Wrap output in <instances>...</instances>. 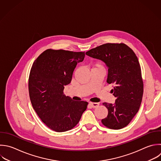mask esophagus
<instances>
[{
	"label": "esophagus",
	"mask_w": 161,
	"mask_h": 161,
	"mask_svg": "<svg viewBox=\"0 0 161 161\" xmlns=\"http://www.w3.org/2000/svg\"><path fill=\"white\" fill-rule=\"evenodd\" d=\"M89 105H90L92 108H95L98 107L99 103H89Z\"/></svg>",
	"instance_id": "1"
}]
</instances>
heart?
<instances>
[{"label":"heart","mask_w":161,"mask_h":161,"mask_svg":"<svg viewBox=\"0 0 161 161\" xmlns=\"http://www.w3.org/2000/svg\"><path fill=\"white\" fill-rule=\"evenodd\" d=\"M94 68H98V69H103V66H102V65H101V64H96V65H95Z\"/></svg>","instance_id":"1"}]
</instances>
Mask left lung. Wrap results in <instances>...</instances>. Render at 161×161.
<instances>
[{
    "mask_svg": "<svg viewBox=\"0 0 161 161\" xmlns=\"http://www.w3.org/2000/svg\"><path fill=\"white\" fill-rule=\"evenodd\" d=\"M86 54L104 62L108 69L106 82L114 86L111 92L116 97L115 103H103L108 114L102 123L113 130L125 127L137 113L143 96V84L137 57L124 43H106Z\"/></svg>",
    "mask_w": 161,
    "mask_h": 161,
    "instance_id": "8db88e82",
    "label": "left lung"
}]
</instances>
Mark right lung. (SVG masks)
<instances>
[{"instance_id": "add662e5", "label": "right lung", "mask_w": 161, "mask_h": 161, "mask_svg": "<svg viewBox=\"0 0 161 161\" xmlns=\"http://www.w3.org/2000/svg\"><path fill=\"white\" fill-rule=\"evenodd\" d=\"M84 57V52L48 49L31 69L28 88L32 106L42 121L57 132L73 128L87 108V102L74 101L64 93L77 63Z\"/></svg>"}]
</instances>
